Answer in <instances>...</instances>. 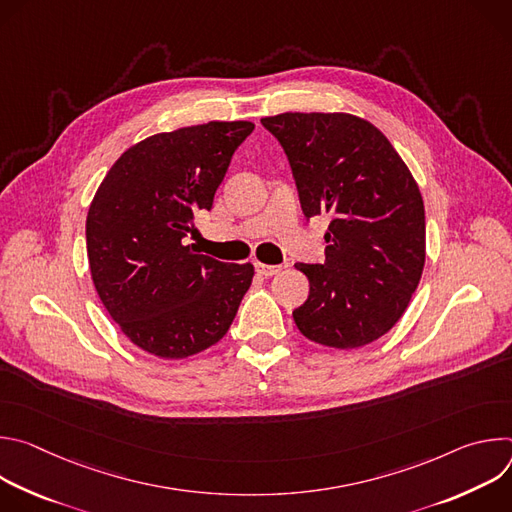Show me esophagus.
I'll use <instances>...</instances> for the list:
<instances>
[{
  "mask_svg": "<svg viewBox=\"0 0 512 512\" xmlns=\"http://www.w3.org/2000/svg\"><path fill=\"white\" fill-rule=\"evenodd\" d=\"M255 269H257V273L259 275H265V277H271V275H275V273H279L281 271V265H265V263H255Z\"/></svg>",
  "mask_w": 512,
  "mask_h": 512,
  "instance_id": "esophagus-1",
  "label": "esophagus"
}]
</instances>
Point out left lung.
I'll list each match as a JSON object with an SVG mask.
<instances>
[{
  "label": "left lung",
  "mask_w": 512,
  "mask_h": 512,
  "mask_svg": "<svg viewBox=\"0 0 512 512\" xmlns=\"http://www.w3.org/2000/svg\"><path fill=\"white\" fill-rule=\"evenodd\" d=\"M289 160L306 218L328 214L326 261L296 263L310 279L294 310L300 332L330 348H358L403 316L425 265V210L391 141L350 113L261 119Z\"/></svg>",
  "instance_id": "8db88e82"
}]
</instances>
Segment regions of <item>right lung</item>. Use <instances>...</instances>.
<instances>
[{"label": "right lung", "instance_id": "1", "mask_svg": "<svg viewBox=\"0 0 512 512\" xmlns=\"http://www.w3.org/2000/svg\"><path fill=\"white\" fill-rule=\"evenodd\" d=\"M251 121H210L156 133L111 166L87 214L97 294L121 332L160 358L221 340L253 281L251 263H223L184 245L210 210Z\"/></svg>", "mask_w": 512, "mask_h": 512}]
</instances>
